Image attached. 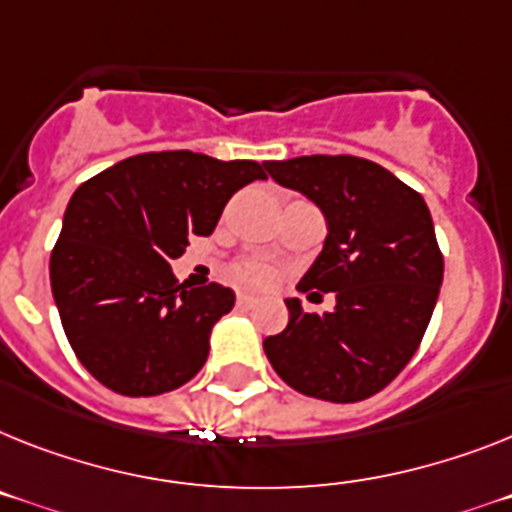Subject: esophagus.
I'll return each instance as SVG.
<instances>
[{
    "instance_id": "1",
    "label": "esophagus",
    "mask_w": 512,
    "mask_h": 512,
    "mask_svg": "<svg viewBox=\"0 0 512 512\" xmlns=\"http://www.w3.org/2000/svg\"><path fill=\"white\" fill-rule=\"evenodd\" d=\"M236 304H239V307H244V309H249V307H255L257 299L252 294H239V296H236Z\"/></svg>"
}]
</instances>
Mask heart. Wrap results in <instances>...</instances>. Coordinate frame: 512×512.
Masks as SVG:
<instances>
[{
    "label": "heart",
    "mask_w": 512,
    "mask_h": 512,
    "mask_svg": "<svg viewBox=\"0 0 512 512\" xmlns=\"http://www.w3.org/2000/svg\"><path fill=\"white\" fill-rule=\"evenodd\" d=\"M234 276H236V281L244 283V286H268V283L273 281V273H270V270L260 263L236 265Z\"/></svg>",
    "instance_id": "1"
}]
</instances>
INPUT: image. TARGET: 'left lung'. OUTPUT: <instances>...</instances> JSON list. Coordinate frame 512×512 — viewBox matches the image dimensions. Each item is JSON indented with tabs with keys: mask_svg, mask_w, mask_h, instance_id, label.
Returning <instances> with one entry per match:
<instances>
[{
	"mask_svg": "<svg viewBox=\"0 0 512 512\" xmlns=\"http://www.w3.org/2000/svg\"><path fill=\"white\" fill-rule=\"evenodd\" d=\"M265 169L328 221L322 252L296 289L336 294V309L322 315L286 299L289 325L265 338V354L299 393L364 401L411 362L437 304L442 252L427 203L367 158L299 156ZM316 292L312 302L322 299Z\"/></svg>",
	"mask_w": 512,
	"mask_h": 512,
	"instance_id": "obj_1",
	"label": "left lung"
}]
</instances>
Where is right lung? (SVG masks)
I'll use <instances>...</instances> for the list:
<instances>
[{"mask_svg": "<svg viewBox=\"0 0 512 512\" xmlns=\"http://www.w3.org/2000/svg\"><path fill=\"white\" fill-rule=\"evenodd\" d=\"M265 163L192 150L124 158L80 184L51 252V294L72 351L119 395H161L203 369L210 330L234 307L221 283H176L171 260L216 229Z\"/></svg>", "mask_w": 512, "mask_h": 512, "instance_id": "right-lung-1", "label": "right lung"}]
</instances>
